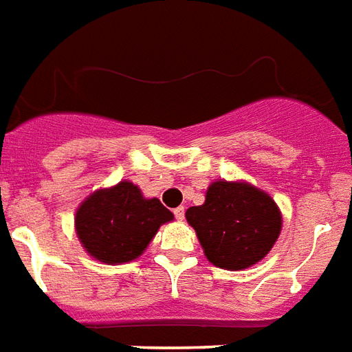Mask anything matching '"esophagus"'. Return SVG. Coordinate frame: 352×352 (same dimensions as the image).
I'll return each instance as SVG.
<instances>
[{"instance_id":"esophagus-1","label":"esophagus","mask_w":352,"mask_h":352,"mask_svg":"<svg viewBox=\"0 0 352 352\" xmlns=\"http://www.w3.org/2000/svg\"><path fill=\"white\" fill-rule=\"evenodd\" d=\"M174 217H176L178 221H184V217H186V208H184V206L176 208V210H174Z\"/></svg>"}]
</instances>
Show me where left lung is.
<instances>
[{
	"label": "left lung",
	"instance_id": "left-lung-1",
	"mask_svg": "<svg viewBox=\"0 0 352 352\" xmlns=\"http://www.w3.org/2000/svg\"><path fill=\"white\" fill-rule=\"evenodd\" d=\"M206 258L226 271H241L263 260L282 230L278 206L247 182H213L206 202L186 213Z\"/></svg>",
	"mask_w": 352,
	"mask_h": 352
}]
</instances>
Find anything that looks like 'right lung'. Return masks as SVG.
<instances>
[{
  "label": "right lung",
  "instance_id": "1",
  "mask_svg": "<svg viewBox=\"0 0 352 352\" xmlns=\"http://www.w3.org/2000/svg\"><path fill=\"white\" fill-rule=\"evenodd\" d=\"M174 215L157 198H144L131 182L98 189L76 211V234L92 258L126 263L139 258L161 224Z\"/></svg>",
  "mask_w": 352,
  "mask_h": 352
}]
</instances>
